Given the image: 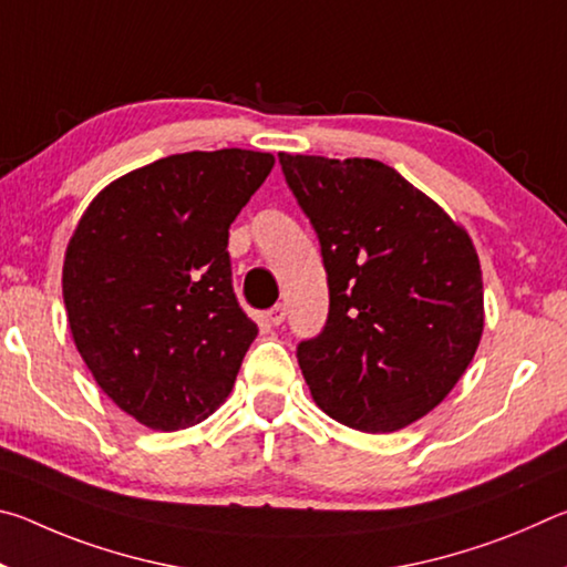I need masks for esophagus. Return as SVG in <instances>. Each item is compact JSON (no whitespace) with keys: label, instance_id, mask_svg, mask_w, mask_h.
Listing matches in <instances>:
<instances>
[{"label":"esophagus","instance_id":"obj_1","mask_svg":"<svg viewBox=\"0 0 567 567\" xmlns=\"http://www.w3.org/2000/svg\"><path fill=\"white\" fill-rule=\"evenodd\" d=\"M285 318H287L285 305H275V307H270V310H267V315H265V320H267V324H270V328H277V324H282Z\"/></svg>","mask_w":567,"mask_h":567}]
</instances>
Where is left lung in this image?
Here are the masks:
<instances>
[{"mask_svg": "<svg viewBox=\"0 0 567 567\" xmlns=\"http://www.w3.org/2000/svg\"><path fill=\"white\" fill-rule=\"evenodd\" d=\"M277 157L328 272L324 328L297 344L312 398L362 433L405 427L443 402L477 350L475 247L433 199L378 159Z\"/></svg>", "mask_w": 567, "mask_h": 567, "instance_id": "left-lung-1", "label": "left lung"}]
</instances>
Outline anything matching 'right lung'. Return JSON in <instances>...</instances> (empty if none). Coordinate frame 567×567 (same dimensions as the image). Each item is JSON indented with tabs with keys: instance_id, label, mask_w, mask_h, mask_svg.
<instances>
[{
	"instance_id": "obj_1",
	"label": "right lung",
	"mask_w": 567,
	"mask_h": 567,
	"mask_svg": "<svg viewBox=\"0 0 567 567\" xmlns=\"http://www.w3.org/2000/svg\"><path fill=\"white\" fill-rule=\"evenodd\" d=\"M267 152H185L112 182L70 239L62 292L97 385L162 433L225 402L257 338L239 307L227 239L270 175Z\"/></svg>"
}]
</instances>
